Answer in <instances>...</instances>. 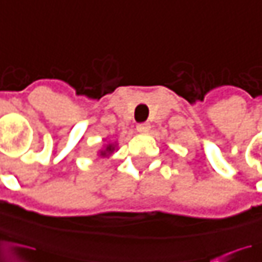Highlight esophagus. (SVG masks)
Masks as SVG:
<instances>
[{
  "label": "esophagus",
  "mask_w": 262,
  "mask_h": 262,
  "mask_svg": "<svg viewBox=\"0 0 262 262\" xmlns=\"http://www.w3.org/2000/svg\"><path fill=\"white\" fill-rule=\"evenodd\" d=\"M148 129H150V124H147V122H144V124H138V125H137V131L141 133V134L148 133Z\"/></svg>",
  "instance_id": "esophagus-1"
}]
</instances>
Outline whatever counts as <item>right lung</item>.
<instances>
[{
	"instance_id": "add662e5",
	"label": "right lung",
	"mask_w": 262,
	"mask_h": 262,
	"mask_svg": "<svg viewBox=\"0 0 262 262\" xmlns=\"http://www.w3.org/2000/svg\"><path fill=\"white\" fill-rule=\"evenodd\" d=\"M105 141V144L103 147L97 151V156L99 157H103V159H107V157H111L114 153H115L116 150H118V143L115 141V138H109V140H103Z\"/></svg>"
}]
</instances>
